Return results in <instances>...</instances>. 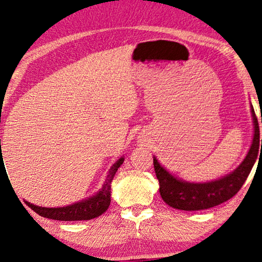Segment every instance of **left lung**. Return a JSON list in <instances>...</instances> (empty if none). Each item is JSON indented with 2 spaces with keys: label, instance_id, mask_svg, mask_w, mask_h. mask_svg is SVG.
<instances>
[{
  "label": "left lung",
  "instance_id": "obj_1",
  "mask_svg": "<svg viewBox=\"0 0 262 262\" xmlns=\"http://www.w3.org/2000/svg\"><path fill=\"white\" fill-rule=\"evenodd\" d=\"M254 136L246 158L238 167L224 178L208 183H187L172 176L158 163L154 157V166L157 179L159 182V192L163 200L168 206L180 211H201L218 206L225 203L236 193L246 182L253 165L262 152V139L260 140L259 123L255 116L254 108L251 107ZM262 122V119H261ZM261 150H259V143Z\"/></svg>",
  "mask_w": 262,
  "mask_h": 262
}]
</instances>
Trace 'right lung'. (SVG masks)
Here are the masks:
<instances>
[{"label":"right lung","mask_w":262,"mask_h":262,"mask_svg":"<svg viewBox=\"0 0 262 262\" xmlns=\"http://www.w3.org/2000/svg\"><path fill=\"white\" fill-rule=\"evenodd\" d=\"M124 158L118 159L112 165L110 171L107 173L105 182L103 184L102 190L97 194L91 196L89 199L82 200L79 203H75L66 207H39L36 205L30 204L29 201H26V204L31 210L35 211L37 214L44 218L59 220V221H76V220H90L97 218L100 214L105 212L111 201V182L117 172L118 167L123 164Z\"/></svg>","instance_id":"add662e5"}]
</instances>
